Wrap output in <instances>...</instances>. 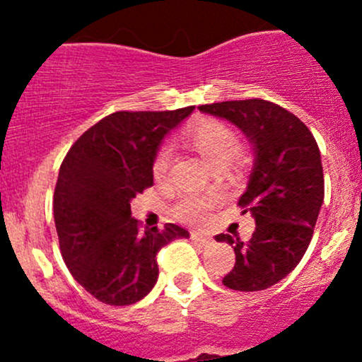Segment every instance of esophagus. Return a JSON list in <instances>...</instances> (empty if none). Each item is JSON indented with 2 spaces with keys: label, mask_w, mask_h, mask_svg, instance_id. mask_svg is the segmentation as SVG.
<instances>
[{
  "label": "esophagus",
  "mask_w": 362,
  "mask_h": 362,
  "mask_svg": "<svg viewBox=\"0 0 362 362\" xmlns=\"http://www.w3.org/2000/svg\"><path fill=\"white\" fill-rule=\"evenodd\" d=\"M191 238L194 240V242L202 243L203 247L210 245V243H211V238H210V236H208L206 233H203V231H192V233H191Z\"/></svg>",
  "instance_id": "esophagus-1"
}]
</instances>
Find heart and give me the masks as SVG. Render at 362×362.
<instances>
[{
	"mask_svg": "<svg viewBox=\"0 0 362 362\" xmlns=\"http://www.w3.org/2000/svg\"><path fill=\"white\" fill-rule=\"evenodd\" d=\"M185 141L198 152L215 170H224L240 151V138L228 124L221 120L204 119L192 124L184 133ZM170 148L163 147L152 163V173L156 180H163L170 168ZM221 202L217 192L206 194H185L175 204V214L185 222H202L210 208Z\"/></svg>",
	"mask_w": 362,
	"mask_h": 362,
	"instance_id": "1",
	"label": "heart"
}]
</instances>
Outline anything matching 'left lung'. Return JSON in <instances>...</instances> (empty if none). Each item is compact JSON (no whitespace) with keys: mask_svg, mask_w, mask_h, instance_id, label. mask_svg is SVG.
I'll use <instances>...</instances> for the list:
<instances>
[{"mask_svg":"<svg viewBox=\"0 0 362 362\" xmlns=\"http://www.w3.org/2000/svg\"><path fill=\"white\" fill-rule=\"evenodd\" d=\"M199 112L235 124L254 148L247 191L240 196L243 214L255 221L243 243L217 235L235 249V268L222 284L233 291H262L286 279L305 255L324 203L320 152L308 127L286 108L264 100L202 105Z\"/></svg>","mask_w":362,"mask_h":362,"instance_id":"left-lung-1","label":"left lung"}]
</instances>
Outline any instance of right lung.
Returning a JSON list of instances; mask_svg holds the SVG:
<instances>
[{"instance_id": "add662e5", "label": "right lung", "mask_w": 362, "mask_h": 362, "mask_svg": "<svg viewBox=\"0 0 362 362\" xmlns=\"http://www.w3.org/2000/svg\"><path fill=\"white\" fill-rule=\"evenodd\" d=\"M194 107L173 112H115L73 144L59 168L54 221L73 279L105 305L126 306L152 291L156 255L184 228L138 229L131 199L154 184L152 163L164 136Z\"/></svg>"}]
</instances>
